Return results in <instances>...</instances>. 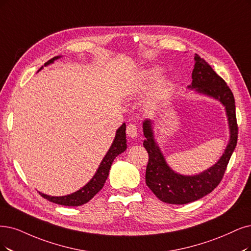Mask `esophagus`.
<instances>
[{
    "mask_svg": "<svg viewBox=\"0 0 251 251\" xmlns=\"http://www.w3.org/2000/svg\"><path fill=\"white\" fill-rule=\"evenodd\" d=\"M126 132H127V135L129 137H137L138 136V133H137V127L134 125V124H129L127 126V129H126Z\"/></svg>",
    "mask_w": 251,
    "mask_h": 251,
    "instance_id": "obj_1",
    "label": "esophagus"
}]
</instances>
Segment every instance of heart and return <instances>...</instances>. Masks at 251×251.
Listing matches in <instances>:
<instances>
[{"mask_svg": "<svg viewBox=\"0 0 251 251\" xmlns=\"http://www.w3.org/2000/svg\"><path fill=\"white\" fill-rule=\"evenodd\" d=\"M161 75V70L157 67H147L138 70L134 75L130 86L128 89V94L130 96H135L140 93L150 89L154 83L158 80ZM170 87V80L168 78H162L157 83L156 91L151 95L148 101V104L154 105L156 102L161 98V96L166 93Z\"/></svg>", "mask_w": 251, "mask_h": 251, "instance_id": "heart-1", "label": "heart"}]
</instances>
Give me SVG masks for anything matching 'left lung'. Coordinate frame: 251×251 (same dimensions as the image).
<instances>
[{
  "label": "left lung",
  "instance_id": "obj_1",
  "mask_svg": "<svg viewBox=\"0 0 251 251\" xmlns=\"http://www.w3.org/2000/svg\"><path fill=\"white\" fill-rule=\"evenodd\" d=\"M192 82L187 88L200 95L219 101L225 106L227 117L229 140L225 152L216 163L197 175H182L175 172L166 162L158 143L155 140L153 121L147 119L143 123L146 140L144 147L149 154L146 170V183L161 201L173 205H185L203 198L214 190L220 183L231 154L237 146L238 126L235 98L226 81L212 69L210 65L196 53Z\"/></svg>",
  "mask_w": 251,
  "mask_h": 251
}]
</instances>
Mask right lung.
I'll list each match as a JSON object with an SVG mask.
<instances>
[{"instance_id":"1","label":"right lung","mask_w":251,"mask_h":251,"mask_svg":"<svg viewBox=\"0 0 251 251\" xmlns=\"http://www.w3.org/2000/svg\"><path fill=\"white\" fill-rule=\"evenodd\" d=\"M60 58L61 55H57V57H54L49 62H46L44 64V66H49V65L53 64L55 60H58ZM42 68L43 66L38 71H40ZM125 131H126V124L123 123L118 128L114 138V142L111 144L108 151L106 152L105 156L103 157V159H102V161L100 162L95 175L93 176V178L85 185V186L81 187L75 192L67 194V196H63V197H51V196H48V194H44L42 192H39L40 196L51 202L58 203V205H62V206H68V207L81 206L83 203H86L90 200H92L94 198L95 194L98 193L101 190V188L103 187L114 159L118 155L123 153L127 149Z\"/></svg>"}]
</instances>
